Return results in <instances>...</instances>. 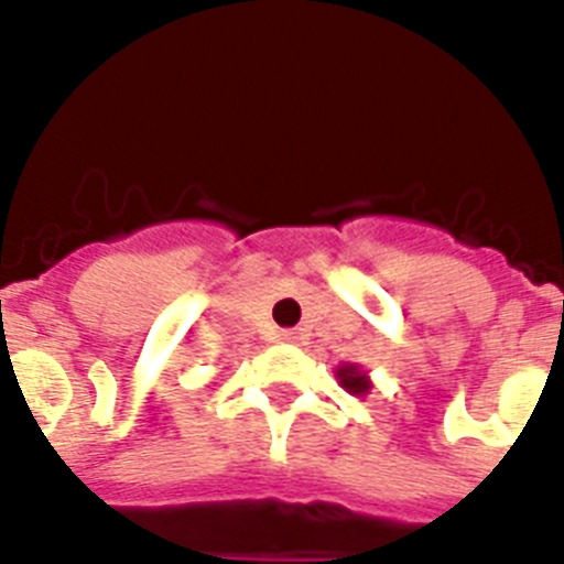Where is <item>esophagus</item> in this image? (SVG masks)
<instances>
[{
  "label": "esophagus",
  "mask_w": 564,
  "mask_h": 564,
  "mask_svg": "<svg viewBox=\"0 0 564 564\" xmlns=\"http://www.w3.org/2000/svg\"><path fill=\"white\" fill-rule=\"evenodd\" d=\"M278 340H281V343H295L297 340V332H292V329L278 332Z\"/></svg>",
  "instance_id": "1"
}]
</instances>
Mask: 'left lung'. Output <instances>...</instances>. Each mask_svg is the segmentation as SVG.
<instances>
[{
  "mask_svg": "<svg viewBox=\"0 0 564 564\" xmlns=\"http://www.w3.org/2000/svg\"><path fill=\"white\" fill-rule=\"evenodd\" d=\"M335 377L343 389L349 391V394H357V398H364V394H369L371 391V383H369V377H366V371H360L357 366H351V364L340 366V369L335 371Z\"/></svg>",
  "mask_w": 564,
  "mask_h": 564,
  "instance_id": "left-lung-1",
  "label": "left lung"
}]
</instances>
